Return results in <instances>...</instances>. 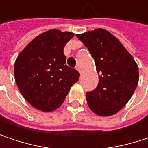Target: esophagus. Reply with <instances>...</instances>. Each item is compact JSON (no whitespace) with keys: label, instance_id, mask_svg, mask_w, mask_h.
Returning a JSON list of instances; mask_svg holds the SVG:
<instances>
[{"label":"esophagus","instance_id":"1","mask_svg":"<svg viewBox=\"0 0 148 148\" xmlns=\"http://www.w3.org/2000/svg\"><path fill=\"white\" fill-rule=\"evenodd\" d=\"M76 69H77V70L81 74V69H80V67H79V65H77V66H76Z\"/></svg>","mask_w":148,"mask_h":148}]
</instances>
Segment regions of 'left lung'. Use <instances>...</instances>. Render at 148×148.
Returning <instances> with one entry per match:
<instances>
[{
	"label": "left lung",
	"instance_id": "1",
	"mask_svg": "<svg viewBox=\"0 0 148 148\" xmlns=\"http://www.w3.org/2000/svg\"><path fill=\"white\" fill-rule=\"evenodd\" d=\"M76 37L88 49L96 64L99 84L86 92L89 108L109 116L117 113L132 97L139 81V69L132 56L108 31L96 29Z\"/></svg>",
	"mask_w": 148,
	"mask_h": 148
}]
</instances>
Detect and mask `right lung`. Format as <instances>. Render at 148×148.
Listing matches in <instances>:
<instances>
[{"label":"right lung","instance_id":"obj_1","mask_svg":"<svg viewBox=\"0 0 148 148\" xmlns=\"http://www.w3.org/2000/svg\"><path fill=\"white\" fill-rule=\"evenodd\" d=\"M73 32L49 30L36 37L15 61L14 77L25 99L36 109L49 112L64 102L79 73L66 64L63 49Z\"/></svg>","mask_w":148,"mask_h":148}]
</instances>
